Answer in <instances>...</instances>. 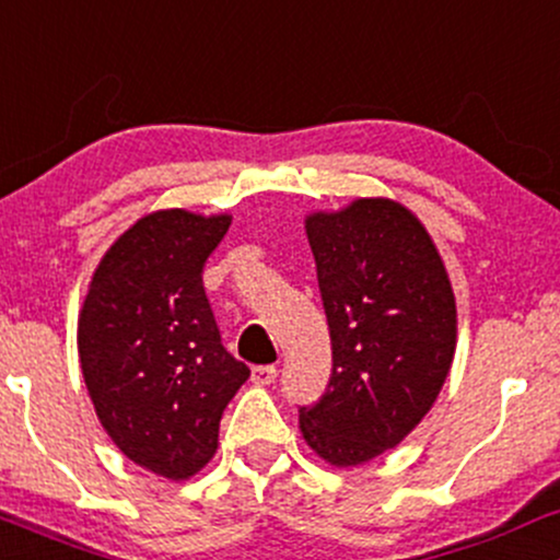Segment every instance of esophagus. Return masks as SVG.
<instances>
[{
    "instance_id": "1",
    "label": "esophagus",
    "mask_w": 560,
    "mask_h": 560,
    "mask_svg": "<svg viewBox=\"0 0 560 560\" xmlns=\"http://www.w3.org/2000/svg\"><path fill=\"white\" fill-rule=\"evenodd\" d=\"M275 378H278V368L275 364H259V368L250 370V381L256 386H269V383H275Z\"/></svg>"
}]
</instances>
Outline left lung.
Instances as JSON below:
<instances>
[{"instance_id": "left-lung-1", "label": "left lung", "mask_w": 560, "mask_h": 560, "mask_svg": "<svg viewBox=\"0 0 560 560\" xmlns=\"http://www.w3.org/2000/svg\"><path fill=\"white\" fill-rule=\"evenodd\" d=\"M332 370L301 407L306 444L336 468L394 450L447 381L457 310L447 269L420 219L388 198L306 217Z\"/></svg>"}]
</instances>
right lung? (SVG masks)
Instances as JSON below:
<instances>
[{
    "mask_svg": "<svg viewBox=\"0 0 560 560\" xmlns=\"http://www.w3.org/2000/svg\"><path fill=\"white\" fill-rule=\"evenodd\" d=\"M232 217L137 219L94 269L79 362L100 423L140 468L182 481L211 460L224 407L250 370L222 347L203 267Z\"/></svg>",
    "mask_w": 560,
    "mask_h": 560,
    "instance_id": "1",
    "label": "right lung"
}]
</instances>
